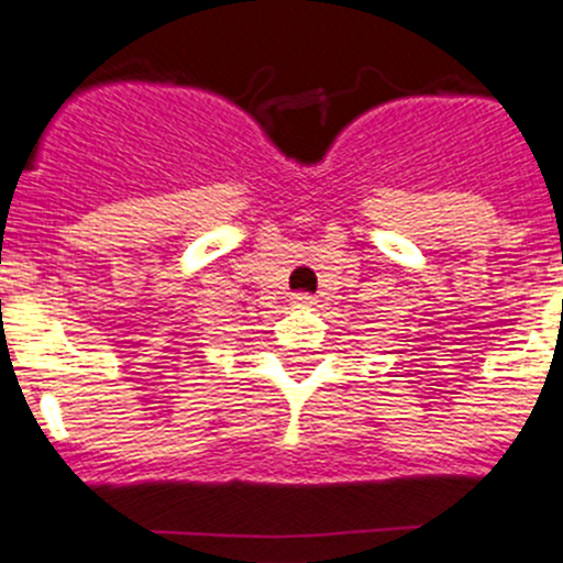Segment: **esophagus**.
<instances>
[{
    "label": "esophagus",
    "mask_w": 563,
    "mask_h": 563,
    "mask_svg": "<svg viewBox=\"0 0 563 563\" xmlns=\"http://www.w3.org/2000/svg\"><path fill=\"white\" fill-rule=\"evenodd\" d=\"M312 305H316V298L307 296V292H298V296H292V307H301V310H310Z\"/></svg>",
    "instance_id": "obj_1"
}]
</instances>
